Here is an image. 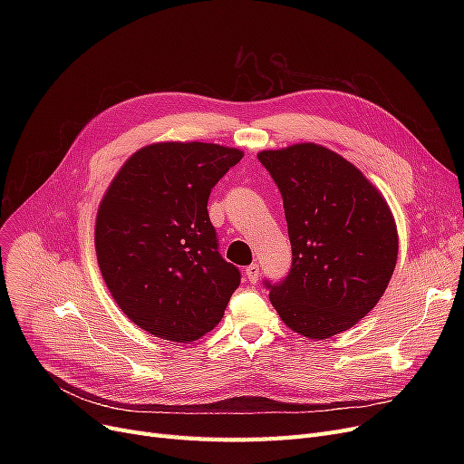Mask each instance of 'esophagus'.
I'll return each mask as SVG.
<instances>
[{"instance_id": "obj_1", "label": "esophagus", "mask_w": 464, "mask_h": 464, "mask_svg": "<svg viewBox=\"0 0 464 464\" xmlns=\"http://www.w3.org/2000/svg\"><path fill=\"white\" fill-rule=\"evenodd\" d=\"M246 276L252 284H256L259 280V265L257 263H252L250 266H246Z\"/></svg>"}]
</instances>
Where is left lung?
I'll return each mask as SVG.
<instances>
[{
    "label": "left lung",
    "mask_w": 464,
    "mask_h": 464,
    "mask_svg": "<svg viewBox=\"0 0 464 464\" xmlns=\"http://www.w3.org/2000/svg\"><path fill=\"white\" fill-rule=\"evenodd\" d=\"M276 182L291 242V271L271 289L280 320L306 338L353 327L385 294L399 235L380 189L340 154L315 142L263 150Z\"/></svg>",
    "instance_id": "8db88e82"
}]
</instances>
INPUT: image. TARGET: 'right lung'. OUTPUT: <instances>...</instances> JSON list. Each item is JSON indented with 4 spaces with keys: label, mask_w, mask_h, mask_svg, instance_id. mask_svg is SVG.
I'll use <instances>...</instances> for the list:
<instances>
[{
    "label": "right lung",
    "mask_w": 464,
    "mask_h": 464,
    "mask_svg": "<svg viewBox=\"0 0 464 464\" xmlns=\"http://www.w3.org/2000/svg\"><path fill=\"white\" fill-rule=\"evenodd\" d=\"M245 152L214 142L142 146L120 167L95 218L112 299L146 333L193 343L224 318L240 273L218 252L210 189Z\"/></svg>",
    "instance_id": "right-lung-1"
}]
</instances>
